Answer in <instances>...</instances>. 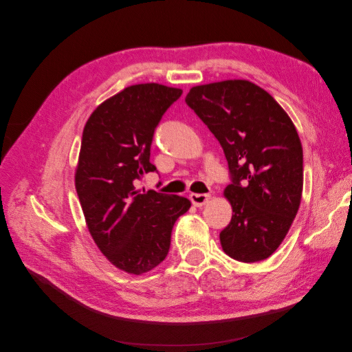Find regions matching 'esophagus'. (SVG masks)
I'll return each mask as SVG.
<instances>
[{"mask_svg":"<svg viewBox=\"0 0 352 352\" xmlns=\"http://www.w3.org/2000/svg\"><path fill=\"white\" fill-rule=\"evenodd\" d=\"M189 199L195 207H202L210 201V195L208 194H190Z\"/></svg>","mask_w":352,"mask_h":352,"instance_id":"34e87169","label":"esophagus"}]
</instances>
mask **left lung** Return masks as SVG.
Here are the masks:
<instances>
[{
	"label": "left lung",
	"mask_w": 352,
	"mask_h": 352,
	"mask_svg": "<svg viewBox=\"0 0 352 352\" xmlns=\"http://www.w3.org/2000/svg\"><path fill=\"white\" fill-rule=\"evenodd\" d=\"M185 101L217 138L232 175L225 198L233 212L220 232L223 251L242 263L269 258L302 197V145L291 117L245 79L198 85Z\"/></svg>",
	"instance_id": "left-lung-1"
}]
</instances>
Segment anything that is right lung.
<instances>
[{
  "instance_id": "add662e5",
  "label": "right lung",
  "mask_w": 352,
  "mask_h": 352,
  "mask_svg": "<svg viewBox=\"0 0 352 352\" xmlns=\"http://www.w3.org/2000/svg\"><path fill=\"white\" fill-rule=\"evenodd\" d=\"M182 89L160 83L127 87L101 102L83 127L74 185L94 242L114 267L144 274L162 263L188 198L135 188L155 172V127Z\"/></svg>"
}]
</instances>
